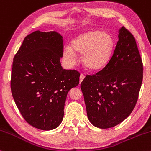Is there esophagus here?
I'll use <instances>...</instances> for the list:
<instances>
[{
	"instance_id": "1",
	"label": "esophagus",
	"mask_w": 151,
	"mask_h": 151,
	"mask_svg": "<svg viewBox=\"0 0 151 151\" xmlns=\"http://www.w3.org/2000/svg\"><path fill=\"white\" fill-rule=\"evenodd\" d=\"M84 77H85V76H84V74H80V77H79V81H80V83H81V81H82L83 80H84Z\"/></svg>"
}]
</instances>
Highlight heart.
Returning a JSON list of instances; mask_svg holds the SVG:
<instances>
[{
	"mask_svg": "<svg viewBox=\"0 0 151 151\" xmlns=\"http://www.w3.org/2000/svg\"><path fill=\"white\" fill-rule=\"evenodd\" d=\"M114 47L113 37L107 32L99 30L83 31L70 42V47L63 50V56L69 65L77 62L75 53L81 54L82 64L88 70L97 71L107 65Z\"/></svg>",
	"mask_w": 151,
	"mask_h": 151,
	"instance_id": "obj_1",
	"label": "heart"
}]
</instances>
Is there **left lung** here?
Listing matches in <instances>:
<instances>
[{"instance_id": "obj_1", "label": "left lung", "mask_w": 151, "mask_h": 151, "mask_svg": "<svg viewBox=\"0 0 151 151\" xmlns=\"http://www.w3.org/2000/svg\"><path fill=\"white\" fill-rule=\"evenodd\" d=\"M111 58L94 75L81 83L86 113L93 126L109 129L133 111L143 80V63L133 35L123 26Z\"/></svg>"}]
</instances>
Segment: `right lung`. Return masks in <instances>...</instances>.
Listing matches in <instances>:
<instances>
[{"label":"right lung","instance_id":"obj_1","mask_svg":"<svg viewBox=\"0 0 151 151\" xmlns=\"http://www.w3.org/2000/svg\"><path fill=\"white\" fill-rule=\"evenodd\" d=\"M62 55L61 35L37 30L26 36L13 59V97L25 120L43 131L60 125L67 93L79 83L77 71L62 69Z\"/></svg>","mask_w":151,"mask_h":151}]
</instances>
